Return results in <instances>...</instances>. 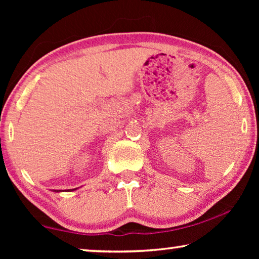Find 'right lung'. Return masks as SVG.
I'll return each instance as SVG.
<instances>
[{"instance_id":"obj_1","label":"right lung","mask_w":259,"mask_h":259,"mask_svg":"<svg viewBox=\"0 0 259 259\" xmlns=\"http://www.w3.org/2000/svg\"><path fill=\"white\" fill-rule=\"evenodd\" d=\"M75 190H77V188H72V190H67V191H65V192H72V191H75ZM54 192H56V193H59V192H64V191H60V190H55Z\"/></svg>"}]
</instances>
